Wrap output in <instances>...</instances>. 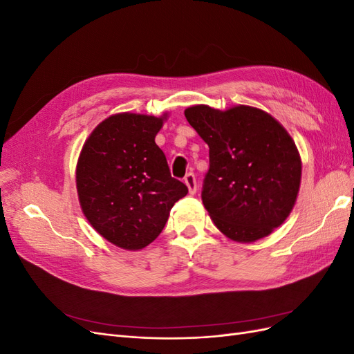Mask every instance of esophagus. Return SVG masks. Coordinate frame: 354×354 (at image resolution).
I'll list each match as a JSON object with an SVG mask.
<instances>
[{"mask_svg": "<svg viewBox=\"0 0 354 354\" xmlns=\"http://www.w3.org/2000/svg\"><path fill=\"white\" fill-rule=\"evenodd\" d=\"M185 185L187 186L190 195H195V194H196V178H195L194 174H192V173L186 174V177H185Z\"/></svg>", "mask_w": 354, "mask_h": 354, "instance_id": "1", "label": "esophagus"}]
</instances>
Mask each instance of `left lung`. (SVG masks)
Returning a JSON list of instances; mask_svg holds the SVG:
<instances>
[{"label": "left lung", "instance_id": "obj_1", "mask_svg": "<svg viewBox=\"0 0 354 354\" xmlns=\"http://www.w3.org/2000/svg\"><path fill=\"white\" fill-rule=\"evenodd\" d=\"M186 120L209 147L202 202L217 229L250 243L279 227L301 183V158L283 125L261 109L195 104Z\"/></svg>", "mask_w": 354, "mask_h": 354}]
</instances>
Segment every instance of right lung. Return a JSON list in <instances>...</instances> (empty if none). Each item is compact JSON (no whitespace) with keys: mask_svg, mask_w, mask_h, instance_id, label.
<instances>
[{"mask_svg":"<svg viewBox=\"0 0 354 354\" xmlns=\"http://www.w3.org/2000/svg\"><path fill=\"white\" fill-rule=\"evenodd\" d=\"M162 116L115 113L85 140L77 162V192L85 218L100 236L138 251L162 232L187 187L171 177L155 137Z\"/></svg>","mask_w":354,"mask_h":354,"instance_id":"add662e5","label":"right lung"}]
</instances>
